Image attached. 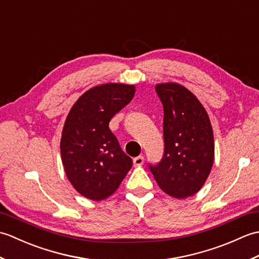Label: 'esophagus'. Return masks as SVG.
Returning a JSON list of instances; mask_svg holds the SVG:
<instances>
[{"mask_svg": "<svg viewBox=\"0 0 259 259\" xmlns=\"http://www.w3.org/2000/svg\"><path fill=\"white\" fill-rule=\"evenodd\" d=\"M144 162H145V158L142 157V156H138V157L134 158V166L135 167L142 166V164H144Z\"/></svg>", "mask_w": 259, "mask_h": 259, "instance_id": "esophagus-1", "label": "esophagus"}]
</instances>
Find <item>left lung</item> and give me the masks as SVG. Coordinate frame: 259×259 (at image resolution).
I'll return each mask as SVG.
<instances>
[{
  "label": "left lung",
  "instance_id": "1",
  "mask_svg": "<svg viewBox=\"0 0 259 259\" xmlns=\"http://www.w3.org/2000/svg\"><path fill=\"white\" fill-rule=\"evenodd\" d=\"M163 106L164 153L149 164L158 186L167 195L186 198L206 183L213 163L214 145L210 120L200 101L184 85H156Z\"/></svg>",
  "mask_w": 259,
  "mask_h": 259
}]
</instances>
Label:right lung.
<instances>
[{
    "instance_id": "add662e5",
    "label": "right lung",
    "mask_w": 259,
    "mask_h": 259,
    "mask_svg": "<svg viewBox=\"0 0 259 259\" xmlns=\"http://www.w3.org/2000/svg\"><path fill=\"white\" fill-rule=\"evenodd\" d=\"M133 84L107 83L85 91L63 125L61 158L74 189L91 200H103L119 188L133 167L109 128L113 115L135 96Z\"/></svg>"
}]
</instances>
